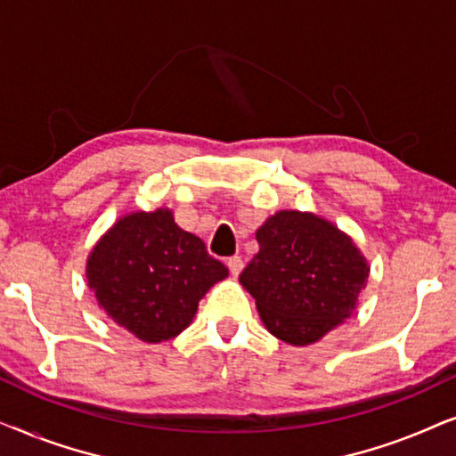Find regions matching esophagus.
Returning <instances> with one entry per match:
<instances>
[{
	"mask_svg": "<svg viewBox=\"0 0 456 456\" xmlns=\"http://www.w3.org/2000/svg\"><path fill=\"white\" fill-rule=\"evenodd\" d=\"M227 266H229V271H232V275L238 277L241 269H244V260H241V256H232V258H227Z\"/></svg>",
	"mask_w": 456,
	"mask_h": 456,
	"instance_id": "obj_1",
	"label": "esophagus"
}]
</instances>
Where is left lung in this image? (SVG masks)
I'll return each mask as SVG.
<instances>
[{
    "label": "left lung",
    "instance_id": "8db88e82",
    "mask_svg": "<svg viewBox=\"0 0 456 456\" xmlns=\"http://www.w3.org/2000/svg\"><path fill=\"white\" fill-rule=\"evenodd\" d=\"M260 250L240 283L256 300L273 336L291 346L317 342L356 308L369 277L359 248L313 212L279 210L256 232Z\"/></svg>",
    "mask_w": 456,
    "mask_h": 456
}]
</instances>
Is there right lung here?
Returning <instances> with one entry per match:
<instances>
[{
  "instance_id": "right-lung-1",
  "label": "right lung",
  "mask_w": 456,
  "mask_h": 456,
  "mask_svg": "<svg viewBox=\"0 0 456 456\" xmlns=\"http://www.w3.org/2000/svg\"><path fill=\"white\" fill-rule=\"evenodd\" d=\"M229 269L204 241L175 223L173 212H131L97 241L87 283L114 323L148 344L179 336L198 302Z\"/></svg>"
}]
</instances>
